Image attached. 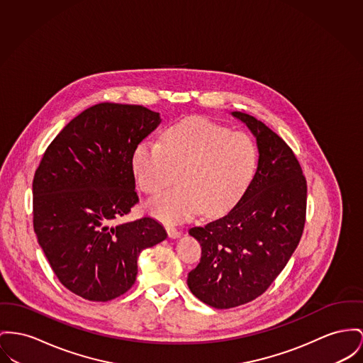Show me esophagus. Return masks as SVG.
Here are the masks:
<instances>
[{"label": "esophagus", "mask_w": 363, "mask_h": 363, "mask_svg": "<svg viewBox=\"0 0 363 363\" xmlns=\"http://www.w3.org/2000/svg\"><path fill=\"white\" fill-rule=\"evenodd\" d=\"M167 228V233H168V235H169V238H180L182 237V233L179 231V230H176L174 227H172V225H167L165 227Z\"/></svg>", "instance_id": "34e87169"}]
</instances>
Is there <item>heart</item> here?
Listing matches in <instances>:
<instances>
[{"label": "heart", "mask_w": 363, "mask_h": 363, "mask_svg": "<svg viewBox=\"0 0 363 363\" xmlns=\"http://www.w3.org/2000/svg\"><path fill=\"white\" fill-rule=\"evenodd\" d=\"M259 161L252 136L205 118H187L165 129L161 143L145 140L132 154L138 186L150 195L162 193L179 180V187L154 198L147 211L167 223L228 209L255 176Z\"/></svg>", "instance_id": "1"}]
</instances>
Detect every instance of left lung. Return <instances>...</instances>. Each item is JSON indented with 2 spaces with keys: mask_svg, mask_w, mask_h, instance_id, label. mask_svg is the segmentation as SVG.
<instances>
[{
  "mask_svg": "<svg viewBox=\"0 0 363 363\" xmlns=\"http://www.w3.org/2000/svg\"><path fill=\"white\" fill-rule=\"evenodd\" d=\"M231 114L256 138L257 169L227 215L189 231L202 256L187 285L218 310L246 304L268 289L300 242L307 209V182L289 145L255 117Z\"/></svg>",
  "mask_w": 363,
  "mask_h": 363,
  "instance_id": "8db88e82",
  "label": "left lung"
}]
</instances>
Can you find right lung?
<instances>
[{
    "instance_id": "1",
    "label": "right lung",
    "mask_w": 363,
    "mask_h": 363,
    "mask_svg": "<svg viewBox=\"0 0 363 363\" xmlns=\"http://www.w3.org/2000/svg\"><path fill=\"white\" fill-rule=\"evenodd\" d=\"M161 123L143 106L99 103L48 145L33 180V224L55 275L91 301L132 288L138 257L168 234L154 218L117 224L139 202L132 154Z\"/></svg>"
}]
</instances>
